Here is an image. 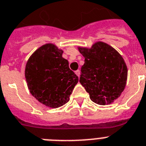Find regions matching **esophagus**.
<instances>
[{"instance_id": "1", "label": "esophagus", "mask_w": 146, "mask_h": 146, "mask_svg": "<svg viewBox=\"0 0 146 146\" xmlns=\"http://www.w3.org/2000/svg\"><path fill=\"white\" fill-rule=\"evenodd\" d=\"M75 73L76 74L77 76L79 77V76H80V70H76V71H75Z\"/></svg>"}]
</instances>
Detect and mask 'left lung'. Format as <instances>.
I'll return each instance as SVG.
<instances>
[{
  "label": "left lung",
  "mask_w": 146,
  "mask_h": 146,
  "mask_svg": "<svg viewBox=\"0 0 146 146\" xmlns=\"http://www.w3.org/2000/svg\"><path fill=\"white\" fill-rule=\"evenodd\" d=\"M84 57L80 83L91 101L110 104L120 97L126 87L128 70L123 57L106 43L98 42L91 48H78Z\"/></svg>",
  "instance_id": "8db88e82"
}]
</instances>
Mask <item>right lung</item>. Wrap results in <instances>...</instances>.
<instances>
[{
  "label": "right lung",
  "mask_w": 146,
  "mask_h": 146,
  "mask_svg": "<svg viewBox=\"0 0 146 146\" xmlns=\"http://www.w3.org/2000/svg\"><path fill=\"white\" fill-rule=\"evenodd\" d=\"M62 53L53 44L42 45L29 58L25 70L31 94L51 108L68 103L78 81Z\"/></svg>",
  "instance_id": "add662e5"
}]
</instances>
